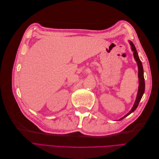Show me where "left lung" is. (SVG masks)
<instances>
[{
    "label": "left lung",
    "instance_id": "obj_1",
    "mask_svg": "<svg viewBox=\"0 0 159 159\" xmlns=\"http://www.w3.org/2000/svg\"><path fill=\"white\" fill-rule=\"evenodd\" d=\"M129 43H130V45H131V50L133 52V56L134 57V60H135V61H137V66H138V71H138V77H139V89H138L137 98L135 100V102H134V103L133 108L127 115H125L123 117L120 119V120H121V119H124L125 117H126L127 116H128L129 115L133 113L134 111L137 109V107L139 105V102H140V101L143 97V93H144V92H145V79H144V74H143V65L141 63V61L140 60V59H139L137 51L135 48V46H134V45L133 44V43L131 41H129Z\"/></svg>",
    "mask_w": 159,
    "mask_h": 159
}]
</instances>
